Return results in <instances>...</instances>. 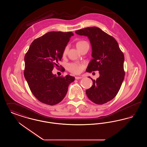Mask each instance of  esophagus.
<instances>
[{
  "mask_svg": "<svg viewBox=\"0 0 147 147\" xmlns=\"http://www.w3.org/2000/svg\"><path fill=\"white\" fill-rule=\"evenodd\" d=\"M75 78H76V79H77V80H78V79H82V77H80V76H79V77H78V76H77V77H75Z\"/></svg>",
  "mask_w": 147,
  "mask_h": 147,
  "instance_id": "obj_1",
  "label": "esophagus"
}]
</instances>
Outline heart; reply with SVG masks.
Masks as SVG:
<instances>
[{"label":"heart","instance_id":"heart-1","mask_svg":"<svg viewBox=\"0 0 147 147\" xmlns=\"http://www.w3.org/2000/svg\"><path fill=\"white\" fill-rule=\"evenodd\" d=\"M87 43L84 41H79L77 43V47L78 49L80 46H82L83 45ZM68 46H66L63 51V56H65L68 51ZM68 69L71 71V73H75V74H78L80 73L82 70V65L78 64V63H70L68 65Z\"/></svg>","mask_w":147,"mask_h":147}]
</instances>
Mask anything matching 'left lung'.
I'll return each instance as SVG.
<instances>
[{
  "label": "left lung",
  "instance_id": "1",
  "mask_svg": "<svg viewBox=\"0 0 147 147\" xmlns=\"http://www.w3.org/2000/svg\"><path fill=\"white\" fill-rule=\"evenodd\" d=\"M79 35L87 36L92 48V59L86 71L98 70L100 76L92 80L91 88L86 90L93 102L102 105L111 100L117 94L125 78V57L116 40L97 27H89L76 31Z\"/></svg>",
  "mask_w": 147,
  "mask_h": 147
}]
</instances>
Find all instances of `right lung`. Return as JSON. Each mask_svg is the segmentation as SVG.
<instances>
[{
	"mask_svg": "<svg viewBox=\"0 0 147 147\" xmlns=\"http://www.w3.org/2000/svg\"><path fill=\"white\" fill-rule=\"evenodd\" d=\"M72 36V32H47L32 42L25 56L24 77L35 98L43 104L54 105L60 102L68 86L74 81L75 78L69 75L57 77L52 73Z\"/></svg>",
	"mask_w": 147,
	"mask_h": 147,
	"instance_id": "obj_1",
	"label": "right lung"
}]
</instances>
